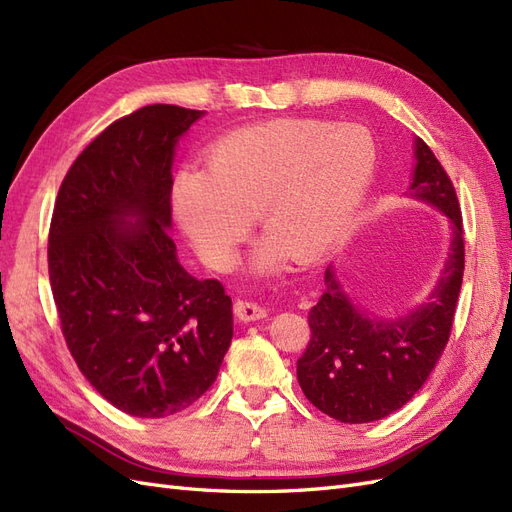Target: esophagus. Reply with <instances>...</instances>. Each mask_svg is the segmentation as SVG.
I'll return each mask as SVG.
<instances>
[{"mask_svg":"<svg viewBox=\"0 0 512 512\" xmlns=\"http://www.w3.org/2000/svg\"><path fill=\"white\" fill-rule=\"evenodd\" d=\"M235 316L243 322H254L260 318H267V307L252 301V299H237Z\"/></svg>","mask_w":512,"mask_h":512,"instance_id":"1","label":"esophagus"}]
</instances>
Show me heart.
I'll return each mask as SVG.
<instances>
[{
	"instance_id": "1",
	"label": "heart",
	"mask_w": 512,
	"mask_h": 512,
	"mask_svg": "<svg viewBox=\"0 0 512 512\" xmlns=\"http://www.w3.org/2000/svg\"><path fill=\"white\" fill-rule=\"evenodd\" d=\"M374 136L359 123L275 119L224 136L207 168L183 166L173 207L207 267L228 271L258 215L267 235L252 267L275 273L314 262L344 239L374 177Z\"/></svg>"
}]
</instances>
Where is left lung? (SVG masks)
I'll return each instance as SVG.
<instances>
[{
    "label": "left lung",
    "mask_w": 512,
    "mask_h": 512,
    "mask_svg": "<svg viewBox=\"0 0 512 512\" xmlns=\"http://www.w3.org/2000/svg\"><path fill=\"white\" fill-rule=\"evenodd\" d=\"M410 196L451 220V250L425 303L399 318L356 309L335 269L324 271V292L312 307L309 344L297 378L312 404L342 423H371L406 406L429 378L453 329L463 280V224L455 185L423 138L414 141Z\"/></svg>",
    "instance_id": "1"
}]
</instances>
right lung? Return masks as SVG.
Returning <instances> with one entry per match:
<instances>
[{"mask_svg":"<svg viewBox=\"0 0 512 512\" xmlns=\"http://www.w3.org/2000/svg\"><path fill=\"white\" fill-rule=\"evenodd\" d=\"M200 117L151 104L113 121L70 166L51 218L49 277L68 350L108 404L141 418L203 397L232 339L224 286L185 271L168 232L175 147Z\"/></svg>","mask_w":512,"mask_h":512,"instance_id":"add662e5","label":"right lung"}]
</instances>
